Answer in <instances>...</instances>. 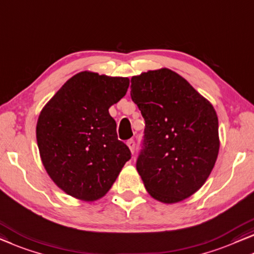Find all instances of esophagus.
Returning <instances> with one entry per match:
<instances>
[{
	"instance_id": "1",
	"label": "esophagus",
	"mask_w": 254,
	"mask_h": 254,
	"mask_svg": "<svg viewBox=\"0 0 254 254\" xmlns=\"http://www.w3.org/2000/svg\"><path fill=\"white\" fill-rule=\"evenodd\" d=\"M127 145H128V148L130 149L131 153H134V151H135V141H134V139H128Z\"/></svg>"
}]
</instances>
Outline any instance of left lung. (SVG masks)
<instances>
[{"label":"left lung","mask_w":254,"mask_h":254,"mask_svg":"<svg viewBox=\"0 0 254 254\" xmlns=\"http://www.w3.org/2000/svg\"><path fill=\"white\" fill-rule=\"evenodd\" d=\"M130 97L145 121L136 170L154 199L181 201L204 185L219 153V123L211 103L168 68L130 80Z\"/></svg>","instance_id":"8db88e82"}]
</instances>
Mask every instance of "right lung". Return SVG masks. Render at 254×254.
I'll use <instances>...</instances> for the list:
<instances>
[{"label": "right lung", "instance_id": "obj_1", "mask_svg": "<svg viewBox=\"0 0 254 254\" xmlns=\"http://www.w3.org/2000/svg\"><path fill=\"white\" fill-rule=\"evenodd\" d=\"M128 86V78L80 72L40 113L36 139L43 166L69 196L100 199L130 159V150L118 139L117 124L109 113Z\"/></svg>", "mask_w": 254, "mask_h": 254}]
</instances>
